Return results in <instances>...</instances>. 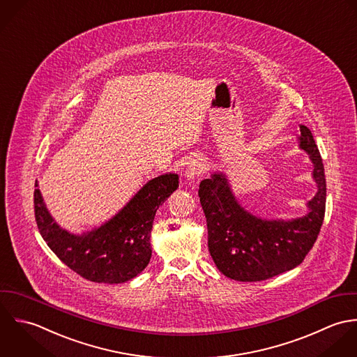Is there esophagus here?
<instances>
[{"mask_svg":"<svg viewBox=\"0 0 357 357\" xmlns=\"http://www.w3.org/2000/svg\"><path fill=\"white\" fill-rule=\"evenodd\" d=\"M206 161L202 157H195L188 162V168L185 171V176L188 181L195 182L199 176H202L206 172Z\"/></svg>","mask_w":357,"mask_h":357,"instance_id":"34e87169","label":"esophagus"}]
</instances>
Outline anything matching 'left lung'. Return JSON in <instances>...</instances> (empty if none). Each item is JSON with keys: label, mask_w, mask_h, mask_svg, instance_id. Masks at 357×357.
<instances>
[{"label": "left lung", "mask_w": 357, "mask_h": 357, "mask_svg": "<svg viewBox=\"0 0 357 357\" xmlns=\"http://www.w3.org/2000/svg\"><path fill=\"white\" fill-rule=\"evenodd\" d=\"M299 147L309 154L314 197L307 214L294 219H262L244 210L223 172L202 181L199 197L207 219L208 251L226 278L261 282L296 268L312 250L326 213V176L310 130L299 126Z\"/></svg>", "instance_id": "obj_1"}]
</instances>
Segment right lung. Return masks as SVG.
Wrapping results in <instances>:
<instances>
[{
    "label": "right lung",
    "mask_w": 357,
    "mask_h": 357,
    "mask_svg": "<svg viewBox=\"0 0 357 357\" xmlns=\"http://www.w3.org/2000/svg\"><path fill=\"white\" fill-rule=\"evenodd\" d=\"M178 186L176 174L149 181L119 214L82 234L62 229L47 210L40 189H36L37 226L55 255L81 278L93 283H126L149 265L154 215Z\"/></svg>",
    "instance_id": "1"
}]
</instances>
